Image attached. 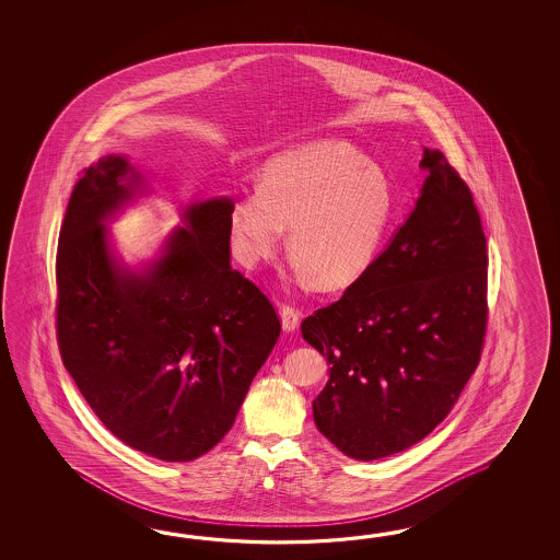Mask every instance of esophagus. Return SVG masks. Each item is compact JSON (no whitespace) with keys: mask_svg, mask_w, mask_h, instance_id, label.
I'll list each match as a JSON object with an SVG mask.
<instances>
[{"mask_svg":"<svg viewBox=\"0 0 560 560\" xmlns=\"http://www.w3.org/2000/svg\"><path fill=\"white\" fill-rule=\"evenodd\" d=\"M300 310L290 306V304H282L280 306V318H282V328L285 332H294L300 324Z\"/></svg>","mask_w":560,"mask_h":560,"instance_id":"1","label":"esophagus"}]
</instances>
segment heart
<instances>
[{"instance_id": "b5f03b06", "label": "heart", "mask_w": 560, "mask_h": 560, "mask_svg": "<svg viewBox=\"0 0 560 560\" xmlns=\"http://www.w3.org/2000/svg\"><path fill=\"white\" fill-rule=\"evenodd\" d=\"M393 188L381 167L348 143L322 140L276 155L258 190L230 203L228 236L236 260L272 258L290 228L298 270L326 290L354 284L374 262L393 215Z\"/></svg>"}]
</instances>
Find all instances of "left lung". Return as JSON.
<instances>
[{
	"label": "left lung",
	"mask_w": 560,
	"mask_h": 560,
	"mask_svg": "<svg viewBox=\"0 0 560 560\" xmlns=\"http://www.w3.org/2000/svg\"><path fill=\"white\" fill-rule=\"evenodd\" d=\"M415 210L340 300L302 322L330 364L314 422L346 456L376 460L451 412L487 336L488 248L472 191L441 150Z\"/></svg>",
	"instance_id": "obj_1"
}]
</instances>
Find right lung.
Returning <instances> with one entry per match:
<instances>
[{
	"label": "right lung",
	"instance_id": "add662e5",
	"mask_svg": "<svg viewBox=\"0 0 560 560\" xmlns=\"http://www.w3.org/2000/svg\"><path fill=\"white\" fill-rule=\"evenodd\" d=\"M106 155L73 186L56 256L63 366L106 429L140 453L186 463L226 436L280 336L258 285L230 266L228 200L194 203L166 254L124 272L102 220L130 196Z\"/></svg>",
	"mask_w": 560,
	"mask_h": 560
}]
</instances>
